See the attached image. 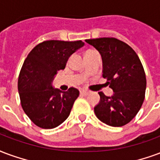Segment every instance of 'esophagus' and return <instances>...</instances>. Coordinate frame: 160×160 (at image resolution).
Returning <instances> with one entry per match:
<instances>
[{
	"label": "esophagus",
	"instance_id": "1",
	"mask_svg": "<svg viewBox=\"0 0 160 160\" xmlns=\"http://www.w3.org/2000/svg\"><path fill=\"white\" fill-rule=\"evenodd\" d=\"M80 94H82V95H88V92L86 91V90H83V89H82V90H81V91H80Z\"/></svg>",
	"mask_w": 160,
	"mask_h": 160
}]
</instances>
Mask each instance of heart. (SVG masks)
<instances>
[{"instance_id":"obj_1","label":"heart","mask_w":160,"mask_h":160,"mask_svg":"<svg viewBox=\"0 0 160 160\" xmlns=\"http://www.w3.org/2000/svg\"><path fill=\"white\" fill-rule=\"evenodd\" d=\"M93 52H94V51H88V52L86 53V54H88V53H93ZM86 54H85V55H86Z\"/></svg>"}]
</instances>
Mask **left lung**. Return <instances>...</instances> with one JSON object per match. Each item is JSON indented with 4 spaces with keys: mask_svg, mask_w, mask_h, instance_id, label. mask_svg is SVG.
<instances>
[{
    "mask_svg": "<svg viewBox=\"0 0 160 160\" xmlns=\"http://www.w3.org/2000/svg\"><path fill=\"white\" fill-rule=\"evenodd\" d=\"M102 58V76L113 90L112 96L99 92L94 107L96 117L104 123L121 127L136 117L145 98L147 80L139 57L131 47L113 37L85 40Z\"/></svg>",
    "mask_w": 160,
    "mask_h": 160,
    "instance_id": "left-lung-1",
    "label": "left lung"
}]
</instances>
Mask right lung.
I'll list each match as a JSON object with an SVG mask.
<instances>
[{"label":"right lung","instance_id":"obj_1","mask_svg":"<svg viewBox=\"0 0 160 160\" xmlns=\"http://www.w3.org/2000/svg\"><path fill=\"white\" fill-rule=\"evenodd\" d=\"M83 45L82 41H45L26 57L18 77V94L23 110L38 127L53 129L70 115L79 91L70 88L62 92L52 82L70 56Z\"/></svg>","mask_w":160,"mask_h":160}]
</instances>
